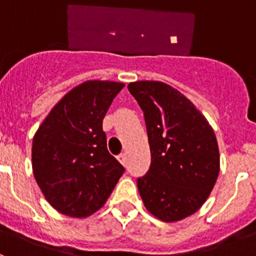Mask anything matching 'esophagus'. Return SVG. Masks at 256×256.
I'll use <instances>...</instances> for the list:
<instances>
[{
    "label": "esophagus",
    "mask_w": 256,
    "mask_h": 256,
    "mask_svg": "<svg viewBox=\"0 0 256 256\" xmlns=\"http://www.w3.org/2000/svg\"><path fill=\"white\" fill-rule=\"evenodd\" d=\"M118 160L120 162L122 165H124V166H126V154H120V155H118Z\"/></svg>",
    "instance_id": "obj_1"
}]
</instances>
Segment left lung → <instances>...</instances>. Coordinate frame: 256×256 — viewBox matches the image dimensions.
Here are the masks:
<instances>
[{
    "label": "left lung",
    "instance_id": "8db88e82",
    "mask_svg": "<svg viewBox=\"0 0 256 256\" xmlns=\"http://www.w3.org/2000/svg\"><path fill=\"white\" fill-rule=\"evenodd\" d=\"M142 108L151 151L148 173L137 180L148 212L177 222L198 212L219 174L216 137L205 116L176 88L156 80L128 84Z\"/></svg>",
    "mask_w": 256,
    "mask_h": 256
}]
</instances>
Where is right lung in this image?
Wrapping results in <instances>:
<instances>
[{"mask_svg":"<svg viewBox=\"0 0 256 256\" xmlns=\"http://www.w3.org/2000/svg\"><path fill=\"white\" fill-rule=\"evenodd\" d=\"M123 83L87 80L68 92L33 138V174L58 212L86 218L104 206L124 166L110 155L102 120Z\"/></svg>","mask_w":256,"mask_h":256,"instance_id":"1","label":"right lung"}]
</instances>
